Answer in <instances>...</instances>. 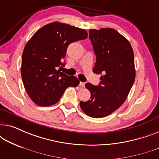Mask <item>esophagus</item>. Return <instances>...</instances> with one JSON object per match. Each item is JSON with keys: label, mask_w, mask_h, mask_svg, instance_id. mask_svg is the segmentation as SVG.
Returning a JSON list of instances; mask_svg holds the SVG:
<instances>
[{"label": "esophagus", "mask_w": 159, "mask_h": 159, "mask_svg": "<svg viewBox=\"0 0 159 159\" xmlns=\"http://www.w3.org/2000/svg\"><path fill=\"white\" fill-rule=\"evenodd\" d=\"M80 85L81 86V87H83V88H84V85H85V83H84V82H80Z\"/></svg>", "instance_id": "esophagus-1"}]
</instances>
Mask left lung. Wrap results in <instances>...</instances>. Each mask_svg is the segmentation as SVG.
<instances>
[{
	"label": "left lung",
	"mask_w": 159,
	"mask_h": 159,
	"mask_svg": "<svg viewBox=\"0 0 159 159\" xmlns=\"http://www.w3.org/2000/svg\"><path fill=\"white\" fill-rule=\"evenodd\" d=\"M89 37L96 55L93 71L102 75L101 84H85L91 97L80 108L93 118L107 116L126 101L135 80L134 53L129 40L112 28L90 30Z\"/></svg>",
	"instance_id": "obj_1"
}]
</instances>
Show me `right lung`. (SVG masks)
<instances>
[{"label":"right lung","instance_id":"add662e5","mask_svg":"<svg viewBox=\"0 0 159 159\" xmlns=\"http://www.w3.org/2000/svg\"><path fill=\"white\" fill-rule=\"evenodd\" d=\"M87 38L86 30L54 21L43 26L30 39L23 51L21 75L25 90L34 103L52 106L68 87L78 86L79 80L61 72V66H64L61 61L69 45Z\"/></svg>","mask_w":159,"mask_h":159}]
</instances>
